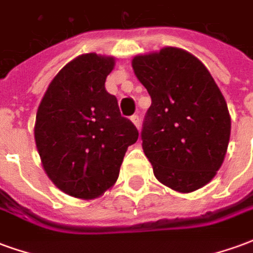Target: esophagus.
Wrapping results in <instances>:
<instances>
[{
  "label": "esophagus",
  "instance_id": "esophagus-1",
  "mask_svg": "<svg viewBox=\"0 0 253 253\" xmlns=\"http://www.w3.org/2000/svg\"><path fill=\"white\" fill-rule=\"evenodd\" d=\"M131 122L138 127V128H139V126H141V118H139V115H138V114H135V115L131 116Z\"/></svg>",
  "mask_w": 253,
  "mask_h": 253
}]
</instances>
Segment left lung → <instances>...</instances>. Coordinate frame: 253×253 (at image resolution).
Here are the masks:
<instances>
[{"mask_svg": "<svg viewBox=\"0 0 253 253\" xmlns=\"http://www.w3.org/2000/svg\"><path fill=\"white\" fill-rule=\"evenodd\" d=\"M132 69L152 97L141 138L154 176L179 192L206 186L222 165L230 137L228 105L211 74L176 47L138 55Z\"/></svg>", "mask_w": 253, "mask_h": 253, "instance_id": "1", "label": "left lung"}]
</instances>
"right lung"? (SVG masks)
I'll return each mask as SVG.
<instances>
[{"label":"right lung","mask_w":253,"mask_h":253,"mask_svg":"<svg viewBox=\"0 0 253 253\" xmlns=\"http://www.w3.org/2000/svg\"><path fill=\"white\" fill-rule=\"evenodd\" d=\"M114 58L84 54L54 77L36 112L35 141L47 176L67 195L92 199L119 176L138 130L105 90Z\"/></svg>","instance_id":"obj_1"}]
</instances>
